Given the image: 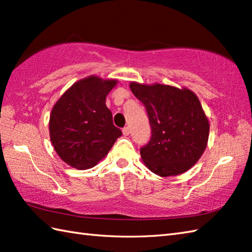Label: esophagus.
Segmentation results:
<instances>
[{
    "mask_svg": "<svg viewBox=\"0 0 252 252\" xmlns=\"http://www.w3.org/2000/svg\"><path fill=\"white\" fill-rule=\"evenodd\" d=\"M122 133H123V135H129L130 134V129L127 126H126V127H123L122 129Z\"/></svg>",
    "mask_w": 252,
    "mask_h": 252,
    "instance_id": "1",
    "label": "esophagus"
}]
</instances>
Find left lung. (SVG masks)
Here are the masks:
<instances>
[{"mask_svg":"<svg viewBox=\"0 0 252 252\" xmlns=\"http://www.w3.org/2000/svg\"><path fill=\"white\" fill-rule=\"evenodd\" d=\"M130 89L145 106L152 127L141 148L144 163L162 178L186 172L205 152L210 127L197 95L159 83L131 82Z\"/></svg>","mask_w":252,"mask_h":252,"instance_id":"1","label":"left lung"}]
</instances>
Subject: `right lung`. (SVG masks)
<instances>
[{
  "label": "right lung",
  "mask_w": 252,
  "mask_h": 252,
  "mask_svg": "<svg viewBox=\"0 0 252 252\" xmlns=\"http://www.w3.org/2000/svg\"><path fill=\"white\" fill-rule=\"evenodd\" d=\"M117 82L96 76L84 78L73 83L53 107L51 142L58 156L70 167L93 168L122 135L106 106V96Z\"/></svg>",
  "instance_id": "right-lung-1"
}]
</instances>
